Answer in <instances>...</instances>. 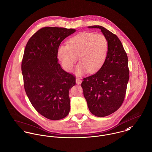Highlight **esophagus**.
Segmentation results:
<instances>
[{"mask_svg": "<svg viewBox=\"0 0 152 152\" xmlns=\"http://www.w3.org/2000/svg\"><path fill=\"white\" fill-rule=\"evenodd\" d=\"M75 81H76V84H78V85L81 84V82H82V81H81L80 78H76Z\"/></svg>", "mask_w": 152, "mask_h": 152, "instance_id": "obj_1", "label": "esophagus"}]
</instances>
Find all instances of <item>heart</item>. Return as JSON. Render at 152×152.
I'll use <instances>...</instances> for the list:
<instances>
[{
	"mask_svg": "<svg viewBox=\"0 0 152 152\" xmlns=\"http://www.w3.org/2000/svg\"><path fill=\"white\" fill-rule=\"evenodd\" d=\"M108 48V41L104 34L82 32L71 37L68 45L58 47L57 58L65 70L69 71L78 56L80 63L76 66L75 74L95 72L105 63Z\"/></svg>",
	"mask_w": 152,
	"mask_h": 152,
	"instance_id": "1",
	"label": "heart"
}]
</instances>
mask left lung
<instances>
[{
	"label": "left lung",
	"instance_id": "left-lung-1",
	"mask_svg": "<svg viewBox=\"0 0 152 152\" xmlns=\"http://www.w3.org/2000/svg\"><path fill=\"white\" fill-rule=\"evenodd\" d=\"M99 28L108 41L105 63L95 74L83 79L81 87L91 113L104 117L122 105L129 78L127 54L119 38L101 26H88Z\"/></svg>",
	"mask_w": 152,
	"mask_h": 152
}]
</instances>
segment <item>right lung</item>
I'll return each mask as SVG.
<instances>
[{
  "label": "right lung",
  "mask_w": 152,
  "mask_h": 152,
  "mask_svg": "<svg viewBox=\"0 0 152 152\" xmlns=\"http://www.w3.org/2000/svg\"><path fill=\"white\" fill-rule=\"evenodd\" d=\"M74 28L45 27L38 30L26 45L22 63L26 93L33 107L50 120L66 117L70 110L69 89L75 77L58 63L57 50Z\"/></svg>",
  "instance_id": "1"
}]
</instances>
